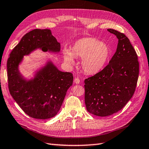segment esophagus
I'll list each match as a JSON object with an SVG mask.
<instances>
[{"label": "esophagus", "mask_w": 149, "mask_h": 149, "mask_svg": "<svg viewBox=\"0 0 149 149\" xmlns=\"http://www.w3.org/2000/svg\"><path fill=\"white\" fill-rule=\"evenodd\" d=\"M74 83L75 84H79L80 83V80L79 78H76L74 79Z\"/></svg>", "instance_id": "esophagus-1"}]
</instances>
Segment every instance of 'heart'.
Segmentation results:
<instances>
[{
	"label": "heart",
	"instance_id": "1",
	"mask_svg": "<svg viewBox=\"0 0 149 149\" xmlns=\"http://www.w3.org/2000/svg\"><path fill=\"white\" fill-rule=\"evenodd\" d=\"M110 56L109 48L95 38H83L77 40L71 51L63 52L64 60L70 66L74 64V58H81V66L85 73L94 74L101 71Z\"/></svg>",
	"mask_w": 149,
	"mask_h": 149
}]
</instances>
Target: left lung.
<instances>
[{"mask_svg":"<svg viewBox=\"0 0 149 149\" xmlns=\"http://www.w3.org/2000/svg\"><path fill=\"white\" fill-rule=\"evenodd\" d=\"M118 38L116 52L102 70L84 80L87 111L106 117L118 112L131 99L137 83L138 57L129 38L119 31L107 29Z\"/></svg>","mask_w":149,"mask_h":149,"instance_id":"obj_1","label":"left lung"}]
</instances>
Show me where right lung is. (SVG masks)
<instances>
[{
    "label": "right lung",
    "mask_w": 149,
    "mask_h": 149,
    "mask_svg": "<svg viewBox=\"0 0 149 149\" xmlns=\"http://www.w3.org/2000/svg\"><path fill=\"white\" fill-rule=\"evenodd\" d=\"M38 48L45 52L58 53L60 43L49 29H35L26 33L7 60L8 86L11 96L25 113L32 118L47 119L59 111L67 90L73 84V76L60 71L48 61L37 71L33 78H24L19 65L24 56Z\"/></svg>",
    "instance_id": "add662e5"
}]
</instances>
